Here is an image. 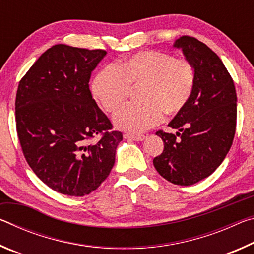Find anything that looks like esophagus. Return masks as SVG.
<instances>
[{
  "label": "esophagus",
  "mask_w": 254,
  "mask_h": 254,
  "mask_svg": "<svg viewBox=\"0 0 254 254\" xmlns=\"http://www.w3.org/2000/svg\"><path fill=\"white\" fill-rule=\"evenodd\" d=\"M145 135L143 134H124V139L133 140V141H143L145 139Z\"/></svg>",
  "instance_id": "obj_1"
}]
</instances>
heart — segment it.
Returning <instances> with one entry per match:
<instances>
[{"label": "heart", "instance_id": "b5f03b06", "mask_svg": "<svg viewBox=\"0 0 254 254\" xmlns=\"http://www.w3.org/2000/svg\"><path fill=\"white\" fill-rule=\"evenodd\" d=\"M140 101L124 105L114 117L115 127L141 133L156 126L163 111H182L192 93L195 69L190 62L160 51H143L126 58L118 67L109 66L96 75L92 93L103 109L113 113L128 94L130 85L140 84Z\"/></svg>", "mask_w": 254, "mask_h": 254}]
</instances>
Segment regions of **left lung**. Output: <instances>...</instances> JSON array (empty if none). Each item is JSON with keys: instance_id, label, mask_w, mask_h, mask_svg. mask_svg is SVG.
Segmentation results:
<instances>
[{"instance_id": "1", "label": "left lung", "mask_w": 254, "mask_h": 254, "mask_svg": "<svg viewBox=\"0 0 254 254\" xmlns=\"http://www.w3.org/2000/svg\"><path fill=\"white\" fill-rule=\"evenodd\" d=\"M174 48L183 51L195 69V85L187 104L168 126L176 134L158 131L163 151L153 159L160 176L180 186H190L212 175L233 143L236 92L220 57L196 38L180 37Z\"/></svg>"}]
</instances>
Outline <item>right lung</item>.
I'll list each match as a JSON object with an SVG mask.
<instances>
[{
  "mask_svg": "<svg viewBox=\"0 0 254 254\" xmlns=\"http://www.w3.org/2000/svg\"><path fill=\"white\" fill-rule=\"evenodd\" d=\"M105 50L55 45L20 80L16 131L33 173L60 194L85 196L110 175L123 135L97 106L89 78ZM96 135L101 137L91 142Z\"/></svg>",
  "mask_w": 254,
  "mask_h": 254,
  "instance_id": "1",
  "label": "right lung"
}]
</instances>
